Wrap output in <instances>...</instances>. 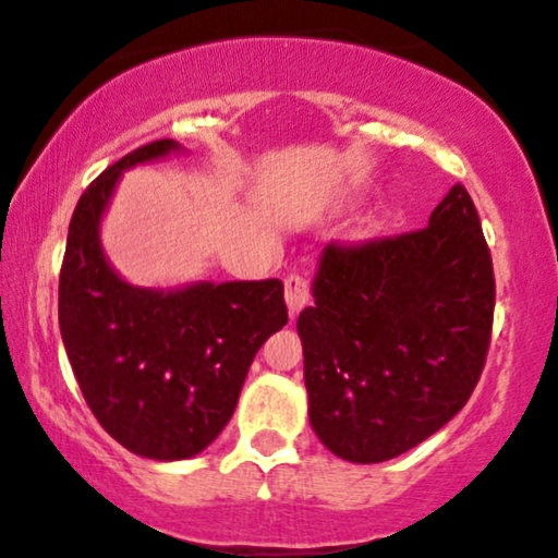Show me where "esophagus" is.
<instances>
[{
    "mask_svg": "<svg viewBox=\"0 0 558 558\" xmlns=\"http://www.w3.org/2000/svg\"><path fill=\"white\" fill-rule=\"evenodd\" d=\"M308 301H312V288H308V280L301 278V275H288L286 278V304H288V312H291V317H296V314L304 308Z\"/></svg>",
    "mask_w": 558,
    "mask_h": 558,
    "instance_id": "obj_1",
    "label": "esophagus"
}]
</instances>
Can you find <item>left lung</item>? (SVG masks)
I'll list each match as a JSON object with an SVG mask.
<instances>
[{
	"label": "left lung",
	"instance_id": "8db88e82",
	"mask_svg": "<svg viewBox=\"0 0 558 558\" xmlns=\"http://www.w3.org/2000/svg\"><path fill=\"white\" fill-rule=\"evenodd\" d=\"M312 293L296 325L308 421L332 454L392 460L462 411L486 364L496 296L465 186L421 231L327 244Z\"/></svg>",
	"mask_w": 558,
	"mask_h": 558
}]
</instances>
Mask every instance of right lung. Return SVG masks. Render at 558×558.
<instances>
[{
  "label": "right lung",
  "mask_w": 558,
  "mask_h": 558,
  "mask_svg": "<svg viewBox=\"0 0 558 558\" xmlns=\"http://www.w3.org/2000/svg\"><path fill=\"white\" fill-rule=\"evenodd\" d=\"M177 150L156 140L87 186L59 275V330L87 408L119 445L150 460H186L213 445L254 355L288 322L278 278L156 291L113 272L100 218L122 171Z\"/></svg>",
  "instance_id": "right-lung-1"
}]
</instances>
